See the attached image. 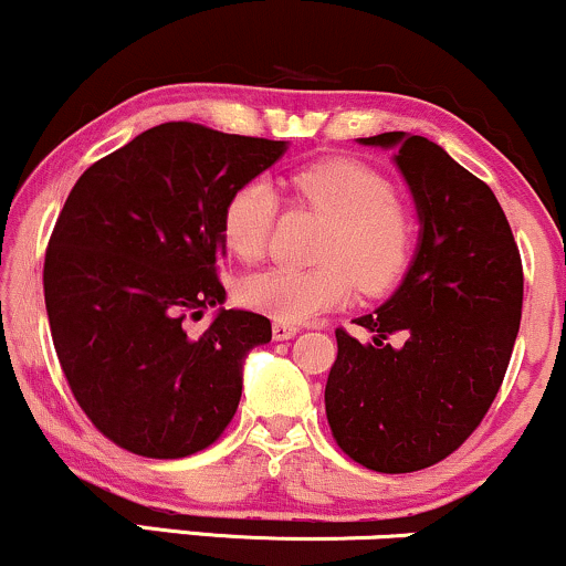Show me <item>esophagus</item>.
<instances>
[{
  "label": "esophagus",
  "instance_id": "1",
  "mask_svg": "<svg viewBox=\"0 0 566 566\" xmlns=\"http://www.w3.org/2000/svg\"><path fill=\"white\" fill-rule=\"evenodd\" d=\"M297 333H301V327H297V324L274 322V340H290V337H295Z\"/></svg>",
  "mask_w": 566,
  "mask_h": 566
}]
</instances>
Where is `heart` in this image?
Here are the masks:
<instances>
[{"instance_id":"obj_1","label":"heart","mask_w":566,"mask_h":566,"mask_svg":"<svg viewBox=\"0 0 566 566\" xmlns=\"http://www.w3.org/2000/svg\"><path fill=\"white\" fill-rule=\"evenodd\" d=\"M297 199L329 218L319 244V269H269L247 276L239 297L279 322H308L346 305L356 292L394 287L415 244L412 210L373 167L354 159H324L292 172ZM279 210L276 188L265 175L239 184L220 212V237L239 261L263 255Z\"/></svg>"}]
</instances>
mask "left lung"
Wrapping results in <instances>:
<instances>
[{
	"mask_svg": "<svg viewBox=\"0 0 566 566\" xmlns=\"http://www.w3.org/2000/svg\"><path fill=\"white\" fill-rule=\"evenodd\" d=\"M418 207L420 239L399 290L335 329L324 388L333 437L380 473L428 469L476 431L500 391L522 322L518 247L492 188L420 135L382 133Z\"/></svg>",
	"mask_w": 566,
	"mask_h": 566,
	"instance_id": "8db88e82",
	"label": "left lung"
}]
</instances>
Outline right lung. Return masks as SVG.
I'll return each instance as SVG.
<instances>
[{"instance_id":"right-lung-1","label":"right lung","mask_w":566,"mask_h":566,"mask_svg":"<svg viewBox=\"0 0 566 566\" xmlns=\"http://www.w3.org/2000/svg\"><path fill=\"white\" fill-rule=\"evenodd\" d=\"M287 140L167 122L97 159L71 188L44 255V305L71 394L114 444L143 458L210 447L242 399L261 314L218 308L199 337L186 319L226 301L220 212Z\"/></svg>"}]
</instances>
